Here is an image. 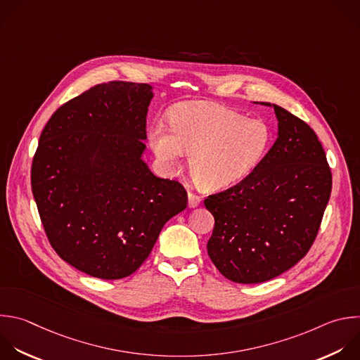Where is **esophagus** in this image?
Wrapping results in <instances>:
<instances>
[{
  "label": "esophagus",
  "instance_id": "esophagus-1",
  "mask_svg": "<svg viewBox=\"0 0 360 360\" xmlns=\"http://www.w3.org/2000/svg\"><path fill=\"white\" fill-rule=\"evenodd\" d=\"M200 203V196H198L196 193L189 192L188 193V206L189 207H196Z\"/></svg>",
  "mask_w": 360,
  "mask_h": 360
}]
</instances>
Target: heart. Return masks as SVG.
<instances>
[{
    "mask_svg": "<svg viewBox=\"0 0 360 360\" xmlns=\"http://www.w3.org/2000/svg\"><path fill=\"white\" fill-rule=\"evenodd\" d=\"M169 130L153 127L148 140L157 158L169 169L189 155V174L202 191L213 192L245 179L264 158L270 130L260 120L206 101L176 107Z\"/></svg>",
    "mask_w": 360,
    "mask_h": 360,
    "instance_id": "heart-1",
    "label": "heart"
}]
</instances>
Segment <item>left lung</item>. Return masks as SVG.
<instances>
[{"label": "left lung", "mask_w": 360, "mask_h": 360, "mask_svg": "<svg viewBox=\"0 0 360 360\" xmlns=\"http://www.w3.org/2000/svg\"><path fill=\"white\" fill-rule=\"evenodd\" d=\"M273 105L278 137L262 162L234 186L209 195L214 217L207 255L226 278L269 281L311 249L332 191V174L314 130Z\"/></svg>", "instance_id": "obj_1"}]
</instances>
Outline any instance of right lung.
Wrapping results in <instances>:
<instances>
[{
	"label": "right lung",
	"mask_w": 360,
	"mask_h": 360,
	"mask_svg": "<svg viewBox=\"0 0 360 360\" xmlns=\"http://www.w3.org/2000/svg\"><path fill=\"white\" fill-rule=\"evenodd\" d=\"M153 96L146 83L96 84L62 104L39 137L31 185L48 240L91 277L133 274L188 205L179 182L141 160Z\"/></svg>",
	"instance_id": "obj_1"
}]
</instances>
